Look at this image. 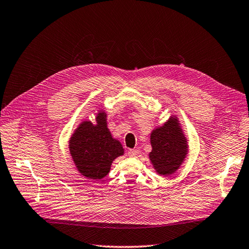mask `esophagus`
<instances>
[{"instance_id":"esophagus-1","label":"esophagus","mask_w":249,"mask_h":249,"mask_svg":"<svg viewBox=\"0 0 249 249\" xmlns=\"http://www.w3.org/2000/svg\"><path fill=\"white\" fill-rule=\"evenodd\" d=\"M127 154H128L130 158H136V156L139 155V150H137V149H130V150L127 152Z\"/></svg>"}]
</instances>
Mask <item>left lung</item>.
Listing matches in <instances>:
<instances>
[{"label": "left lung", "mask_w": 249, "mask_h": 249, "mask_svg": "<svg viewBox=\"0 0 249 249\" xmlns=\"http://www.w3.org/2000/svg\"><path fill=\"white\" fill-rule=\"evenodd\" d=\"M152 150L149 153L155 171L170 176L179 169L188 154V141L184 137L180 123L175 116L155 128L150 134Z\"/></svg>", "instance_id": "8db88e82"}]
</instances>
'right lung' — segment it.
<instances>
[{"label":"right lung","mask_w":249,"mask_h":249,"mask_svg":"<svg viewBox=\"0 0 249 249\" xmlns=\"http://www.w3.org/2000/svg\"><path fill=\"white\" fill-rule=\"evenodd\" d=\"M97 124L83 121L69 142L70 153L78 171L88 179H102L109 173L113 160L124 154L123 146L107 128L106 113L98 111Z\"/></svg>","instance_id":"obj_1"}]
</instances>
